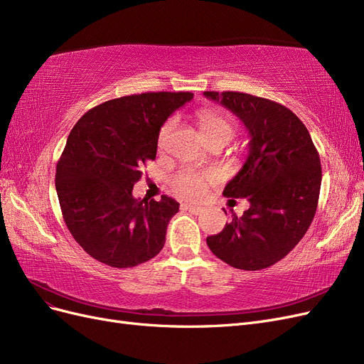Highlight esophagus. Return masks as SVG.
Masks as SVG:
<instances>
[{
  "label": "esophagus",
  "instance_id": "obj_1",
  "mask_svg": "<svg viewBox=\"0 0 364 364\" xmlns=\"http://www.w3.org/2000/svg\"><path fill=\"white\" fill-rule=\"evenodd\" d=\"M183 208L185 209H188L190 213H193V214H202L203 211H205V208L203 206H199V205H191V203H185L183 205Z\"/></svg>",
  "mask_w": 364,
  "mask_h": 364
}]
</instances>
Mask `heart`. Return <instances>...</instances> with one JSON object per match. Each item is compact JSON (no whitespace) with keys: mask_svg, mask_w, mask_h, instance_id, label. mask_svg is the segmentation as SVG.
<instances>
[{"mask_svg":"<svg viewBox=\"0 0 364 364\" xmlns=\"http://www.w3.org/2000/svg\"><path fill=\"white\" fill-rule=\"evenodd\" d=\"M197 123H199L200 132L205 141L214 139V138H223L229 141L235 134V121L230 118L228 114L217 111V109H202L197 114ZM174 126V121L170 119L165 123L159 132V146H164L167 141L168 135L171 134ZM209 176H203L196 171H183L173 182L174 191L188 197V199H197L200 197L206 188V181Z\"/></svg>","mask_w":364,"mask_h":364,"instance_id":"obj_1","label":"heart"}]
</instances>
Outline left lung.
Returning <instances> with one entry per match:
<instances>
[{"instance_id":"8db88e82","label":"left lung","mask_w":364,"mask_h":364,"mask_svg":"<svg viewBox=\"0 0 364 364\" xmlns=\"http://www.w3.org/2000/svg\"><path fill=\"white\" fill-rule=\"evenodd\" d=\"M246 127L247 158L223 196L249 202L222 232L208 237L217 258L243 270L273 266L310 228L322 183L321 158L302 121L290 109L243 92L206 91Z\"/></svg>"}]
</instances>
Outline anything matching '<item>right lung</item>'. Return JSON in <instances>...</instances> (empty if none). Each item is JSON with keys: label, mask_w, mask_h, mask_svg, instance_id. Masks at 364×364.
Masks as SVG:
<instances>
[{"label": "right lung", "mask_w": 364, "mask_h": 364, "mask_svg": "<svg viewBox=\"0 0 364 364\" xmlns=\"http://www.w3.org/2000/svg\"><path fill=\"white\" fill-rule=\"evenodd\" d=\"M193 92L126 95L86 112L67 139L56 168L63 220L83 250L126 269L156 257L179 203L135 199L142 165L156 158L159 130Z\"/></svg>", "instance_id": "add662e5"}]
</instances>
